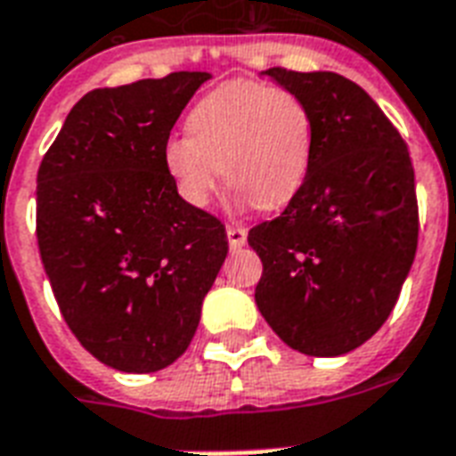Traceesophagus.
Wrapping results in <instances>:
<instances>
[{"mask_svg":"<svg viewBox=\"0 0 456 456\" xmlns=\"http://www.w3.org/2000/svg\"><path fill=\"white\" fill-rule=\"evenodd\" d=\"M227 239L232 248H241L246 244V227H241V224H229Z\"/></svg>","mask_w":456,"mask_h":456,"instance_id":"1","label":"esophagus"}]
</instances>
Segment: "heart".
Masks as SVG:
<instances>
[{
    "label": "heart",
    "instance_id": "1",
    "mask_svg": "<svg viewBox=\"0 0 456 456\" xmlns=\"http://www.w3.org/2000/svg\"><path fill=\"white\" fill-rule=\"evenodd\" d=\"M185 125L188 134L164 142L161 161L188 205L205 208L224 174L239 202L275 210L309 176L316 127L309 106L292 91L227 82L191 108Z\"/></svg>",
    "mask_w": 456,
    "mask_h": 456
}]
</instances>
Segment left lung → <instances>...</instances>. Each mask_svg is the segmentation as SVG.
<instances>
[{"label": "left lung", "instance_id": "obj_1", "mask_svg": "<svg viewBox=\"0 0 456 456\" xmlns=\"http://www.w3.org/2000/svg\"><path fill=\"white\" fill-rule=\"evenodd\" d=\"M261 74L309 106L316 142L302 191L248 232L263 263L256 305L289 348L346 355L382 329L416 258L413 164L355 82L282 67Z\"/></svg>", "mask_w": 456, "mask_h": 456}]
</instances>
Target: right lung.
<instances>
[{
	"mask_svg": "<svg viewBox=\"0 0 456 456\" xmlns=\"http://www.w3.org/2000/svg\"><path fill=\"white\" fill-rule=\"evenodd\" d=\"M208 79L174 72L89 91L40 161L43 268L77 340L120 372H157L183 355L227 258L224 224L188 205L161 161Z\"/></svg>",
	"mask_w": 456,
	"mask_h": 456,
	"instance_id": "add662e5",
	"label": "right lung"
}]
</instances>
